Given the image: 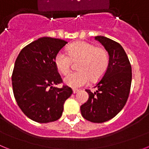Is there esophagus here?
Instances as JSON below:
<instances>
[{
    "label": "esophagus",
    "mask_w": 149,
    "mask_h": 149,
    "mask_svg": "<svg viewBox=\"0 0 149 149\" xmlns=\"http://www.w3.org/2000/svg\"><path fill=\"white\" fill-rule=\"evenodd\" d=\"M79 92L78 89H73V93L74 94H76V93H77Z\"/></svg>",
    "instance_id": "34e87169"
}]
</instances>
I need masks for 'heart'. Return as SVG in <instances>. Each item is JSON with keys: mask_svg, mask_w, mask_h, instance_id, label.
Returning a JSON list of instances; mask_svg holds the SVG:
<instances>
[{"mask_svg": "<svg viewBox=\"0 0 149 149\" xmlns=\"http://www.w3.org/2000/svg\"><path fill=\"white\" fill-rule=\"evenodd\" d=\"M67 51L68 54L59 51L55 56L54 63L59 72L66 74L70 71L72 60H80L77 64L79 71L72 72L63 80L65 85L70 87H81L89 82L90 77L97 81L104 75L108 67L109 56L106 50L87 42L72 43Z\"/></svg>", "mask_w": 149, "mask_h": 149, "instance_id": "b5f03b06", "label": "heart"}]
</instances>
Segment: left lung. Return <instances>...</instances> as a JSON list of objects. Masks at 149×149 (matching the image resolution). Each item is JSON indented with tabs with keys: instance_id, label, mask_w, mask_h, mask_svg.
Wrapping results in <instances>:
<instances>
[{
	"instance_id": "left-lung-1",
	"label": "left lung",
	"mask_w": 149,
	"mask_h": 149,
	"mask_svg": "<svg viewBox=\"0 0 149 149\" xmlns=\"http://www.w3.org/2000/svg\"><path fill=\"white\" fill-rule=\"evenodd\" d=\"M109 55L104 74L92 93L86 89L89 99L81 106L83 117L89 122L101 123L115 117L122 110L128 98L131 85V66L120 44L103 36H95Z\"/></svg>"
}]
</instances>
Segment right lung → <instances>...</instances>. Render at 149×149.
Returning <instances> with one entry per match:
<instances>
[{
	"label": "right lung",
	"instance_id": "1",
	"mask_svg": "<svg viewBox=\"0 0 149 149\" xmlns=\"http://www.w3.org/2000/svg\"><path fill=\"white\" fill-rule=\"evenodd\" d=\"M67 43L60 39L39 38L24 47L15 60L13 93L18 107L33 121L48 123L59 119L65 100L72 95L70 87L55 86L62 82L55 56Z\"/></svg>",
	"mask_w": 149,
	"mask_h": 149
}]
</instances>
